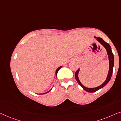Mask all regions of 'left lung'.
I'll return each mask as SVG.
<instances>
[{
  "label": "left lung",
  "mask_w": 121,
  "mask_h": 121,
  "mask_svg": "<svg viewBox=\"0 0 121 121\" xmlns=\"http://www.w3.org/2000/svg\"><path fill=\"white\" fill-rule=\"evenodd\" d=\"M94 37L95 38H96V40L97 41L99 42V43L105 48V49H106L107 54H108V61H109V69H108V76H107L106 79L105 81L104 82L103 84L100 85V86H96V87H95V88H87L86 87V86H83V85L81 83V81H79V78H78V73H79V69L76 71L75 73V78H76V81H77L78 84H79V86H81L83 89L89 93L95 92V91H98V90H99L100 89H101V88H103V87H104V86L108 84V82H109L110 81V79H111V78L112 74V71H113V67L114 66L113 54L112 53L111 48L109 45V44H108V43H106V42H105L101 38H99V37Z\"/></svg>",
  "instance_id": "obj_1"
}]
</instances>
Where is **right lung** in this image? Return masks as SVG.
I'll use <instances>...</instances> for the list:
<instances>
[{
    "label": "right lung",
    "mask_w": 121,
    "mask_h": 121,
    "mask_svg": "<svg viewBox=\"0 0 121 121\" xmlns=\"http://www.w3.org/2000/svg\"><path fill=\"white\" fill-rule=\"evenodd\" d=\"M62 67V66H60V67L57 68V69H56V71H55V76H56H56H57V72H58V71H59V69H61V68ZM52 89V88L50 90V91H47V92H46V93H43V94H47V93H48V92H49V91H50Z\"/></svg>",
    "instance_id": "1"
}]
</instances>
